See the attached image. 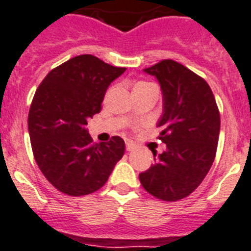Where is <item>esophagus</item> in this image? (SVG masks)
<instances>
[{"label": "esophagus", "instance_id": "obj_1", "mask_svg": "<svg viewBox=\"0 0 251 251\" xmlns=\"http://www.w3.org/2000/svg\"><path fill=\"white\" fill-rule=\"evenodd\" d=\"M136 148V146L134 143H132V142H130V140H127V142H126V151H134Z\"/></svg>", "mask_w": 251, "mask_h": 251}]
</instances>
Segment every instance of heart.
Returning a JSON list of instances; mask_svg holds the SVG:
<instances>
[{
	"mask_svg": "<svg viewBox=\"0 0 251 251\" xmlns=\"http://www.w3.org/2000/svg\"><path fill=\"white\" fill-rule=\"evenodd\" d=\"M150 86H153L151 82H146V81H139V82H136L135 85H134V93H136V91H140V90H144V89H147V87Z\"/></svg>",
	"mask_w": 251,
	"mask_h": 251,
	"instance_id": "obj_1",
	"label": "heart"
}]
</instances>
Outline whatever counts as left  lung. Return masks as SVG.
Masks as SVG:
<instances>
[{
    "mask_svg": "<svg viewBox=\"0 0 251 251\" xmlns=\"http://www.w3.org/2000/svg\"><path fill=\"white\" fill-rule=\"evenodd\" d=\"M156 76L164 97L158 139L166 150L139 180L147 192L162 201L189 196L202 183L215 158L221 115L210 86L180 63L164 59L144 69Z\"/></svg>",
    "mask_w": 251,
    "mask_h": 251,
    "instance_id": "1",
    "label": "left lung"
}]
</instances>
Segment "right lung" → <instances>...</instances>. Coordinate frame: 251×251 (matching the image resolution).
<instances>
[{
  "instance_id": "add662e5",
  "label": "right lung",
  "mask_w": 251,
  "mask_h": 251,
  "mask_svg": "<svg viewBox=\"0 0 251 251\" xmlns=\"http://www.w3.org/2000/svg\"><path fill=\"white\" fill-rule=\"evenodd\" d=\"M126 68L83 54L51 69L36 90L28 113L34 160L45 178L68 196L100 189L125 152L112 136L93 143L85 125L101 109L109 83Z\"/></svg>"
}]
</instances>
